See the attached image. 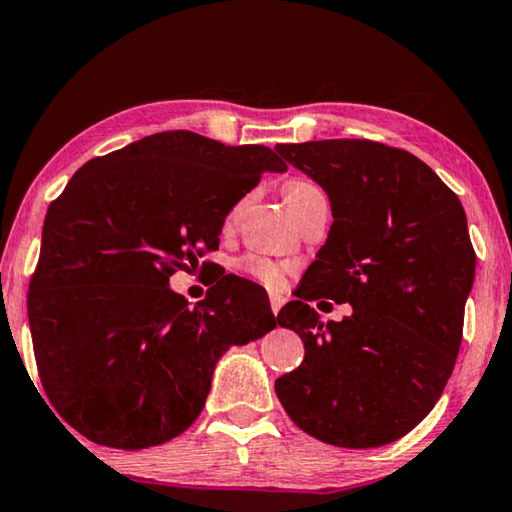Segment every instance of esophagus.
I'll return each mask as SVG.
<instances>
[{
  "label": "esophagus",
  "mask_w": 512,
  "mask_h": 512,
  "mask_svg": "<svg viewBox=\"0 0 512 512\" xmlns=\"http://www.w3.org/2000/svg\"><path fill=\"white\" fill-rule=\"evenodd\" d=\"M282 305H285V296L273 294V296H271V312H273V314H278Z\"/></svg>",
  "instance_id": "esophagus-1"
}]
</instances>
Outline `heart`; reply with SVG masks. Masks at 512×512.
<instances>
[{
	"label": "heart",
	"mask_w": 512,
	"mask_h": 512,
	"mask_svg": "<svg viewBox=\"0 0 512 512\" xmlns=\"http://www.w3.org/2000/svg\"><path fill=\"white\" fill-rule=\"evenodd\" d=\"M285 198H287L291 214H294L298 207L305 205V202L326 198V193L321 191L319 184L303 180V177H296V180H289L285 184ZM239 209H241V202L239 205H234L230 218L237 216ZM237 266L243 275H248L250 280H255V282H259V285H264L269 289H278L282 285V280H285V266H282L280 262H275V259H271V257L246 255L243 259H239Z\"/></svg>",
	"instance_id": "obj_1"
}]
</instances>
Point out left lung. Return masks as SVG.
<instances>
[{
	"label": "left lung",
	"mask_w": 512,
	"mask_h": 512,
	"mask_svg": "<svg viewBox=\"0 0 512 512\" xmlns=\"http://www.w3.org/2000/svg\"><path fill=\"white\" fill-rule=\"evenodd\" d=\"M328 193L332 227L296 300L278 312L303 339L275 380L291 421L316 440L371 449L410 433L440 399L462 342L476 253L460 200L424 161L367 139L275 145ZM330 297L354 314L323 324Z\"/></svg>",
	"instance_id": "left-lung-1"
}]
</instances>
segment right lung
Listing matches in <instances>:
<instances>
[{
    "label": "right lung",
    "instance_id": "add662e5",
    "mask_svg": "<svg viewBox=\"0 0 512 512\" xmlns=\"http://www.w3.org/2000/svg\"><path fill=\"white\" fill-rule=\"evenodd\" d=\"M285 168L266 145L175 129L72 175L47 209L27 312L40 383L75 431L116 449L173 440L227 348L275 328L255 282L221 275L189 307L168 278L218 250L230 209Z\"/></svg>",
    "mask_w": 512,
    "mask_h": 512
}]
</instances>
